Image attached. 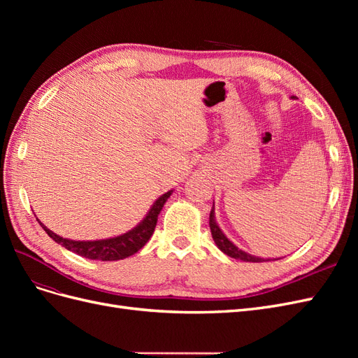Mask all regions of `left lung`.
Returning a JSON list of instances; mask_svg holds the SVG:
<instances>
[{
	"label": "left lung",
	"mask_w": 358,
	"mask_h": 358,
	"mask_svg": "<svg viewBox=\"0 0 358 358\" xmlns=\"http://www.w3.org/2000/svg\"><path fill=\"white\" fill-rule=\"evenodd\" d=\"M209 225H210V231H212V237L213 241L216 243V246H218L221 251L224 254H227L231 258H236V259H243V262H251V263H259V262H268V259H263V258H258V257H254V255H249L243 251H241L239 248L234 246L229 239H227L225 234L221 231V229L218 227V224H216L215 221V213H213V208L210 210V216H209Z\"/></svg>",
	"instance_id": "obj_1"
}]
</instances>
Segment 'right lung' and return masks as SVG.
Segmentation results:
<instances>
[{
    "label": "right lung",
    "instance_id": "add662e5",
    "mask_svg": "<svg viewBox=\"0 0 358 358\" xmlns=\"http://www.w3.org/2000/svg\"><path fill=\"white\" fill-rule=\"evenodd\" d=\"M170 194H171V191L166 192L164 196H161L154 203L149 213L146 215V218L140 222L136 229H133L131 231H128L122 236L113 237V239L94 241V242L70 241V239H64V237L50 231L41 222H40V225L43 227V230L48 233L49 237H52V239L57 243L62 245L64 248L69 249V251H71L74 254H78L85 258H90V259L115 262V259H122V258H127L129 255L136 254L146 245V242L150 239V236L154 234L158 215L162 209V206H164V203L170 197Z\"/></svg>",
    "mask_w": 358,
    "mask_h": 358
}]
</instances>
